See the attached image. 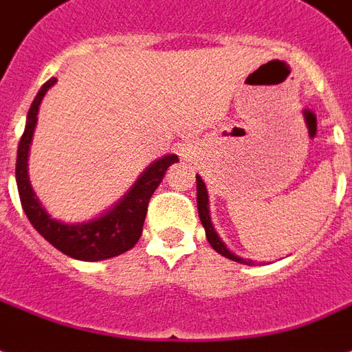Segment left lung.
<instances>
[{
  "instance_id": "1",
  "label": "left lung",
  "mask_w": 352,
  "mask_h": 352,
  "mask_svg": "<svg viewBox=\"0 0 352 352\" xmlns=\"http://www.w3.org/2000/svg\"><path fill=\"white\" fill-rule=\"evenodd\" d=\"M196 206H198V217H200V222L204 226V230H206V236L207 242L211 244L214 252L220 253V255H224L226 258H231V261H235V263L241 264H253L252 258H242L239 255H235L233 252L228 250L222 239L219 236V233L214 231L213 222H211V214H209V195H207V187L204 184V179L196 174Z\"/></svg>"
}]
</instances>
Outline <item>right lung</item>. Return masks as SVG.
<instances>
[{"mask_svg": "<svg viewBox=\"0 0 352 352\" xmlns=\"http://www.w3.org/2000/svg\"><path fill=\"white\" fill-rule=\"evenodd\" d=\"M54 82H56V78H49L32 100L31 110L27 113L25 130H23L20 145H18L16 184H18L21 207H23L32 228L49 244H53L67 257L77 258V261H88V263L117 257L135 246V242L143 233L146 209H148V201H151L154 190L162 184L167 168L174 163H178L179 160L176 154H167V156L152 162L143 173L139 174L135 184L130 187V190L121 200L113 204L108 211L100 213L99 217H95L88 222H72L69 224V222L53 219L32 190L27 162H29L31 141L38 122L40 102L47 94V89L54 86Z\"/></svg>", "mask_w": 352, "mask_h": 352, "instance_id": "add662e5", "label": "right lung"}]
</instances>
